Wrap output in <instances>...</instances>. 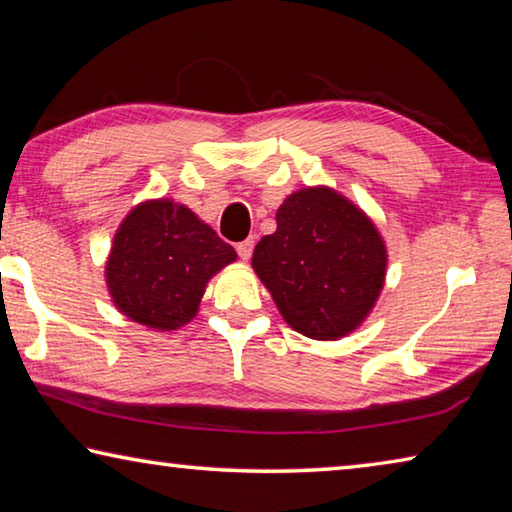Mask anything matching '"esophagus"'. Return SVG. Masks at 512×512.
<instances>
[{
  "label": "esophagus",
  "instance_id": "esophagus-1",
  "mask_svg": "<svg viewBox=\"0 0 512 512\" xmlns=\"http://www.w3.org/2000/svg\"><path fill=\"white\" fill-rule=\"evenodd\" d=\"M253 246H255V241H253V239L241 241V244L237 246V253H239V257H241V259H244V262H248L250 255H253Z\"/></svg>",
  "mask_w": 512,
  "mask_h": 512
}]
</instances>
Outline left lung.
Here are the masks:
<instances>
[{
	"label": "left lung",
	"instance_id": "left-lung-1",
	"mask_svg": "<svg viewBox=\"0 0 512 512\" xmlns=\"http://www.w3.org/2000/svg\"><path fill=\"white\" fill-rule=\"evenodd\" d=\"M275 221L255 246L253 271L282 318L316 341L354 332L386 282L388 250L375 221L327 185L289 194Z\"/></svg>",
	"mask_w": 512,
	"mask_h": 512
}]
</instances>
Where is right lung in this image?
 <instances>
[{"mask_svg": "<svg viewBox=\"0 0 512 512\" xmlns=\"http://www.w3.org/2000/svg\"><path fill=\"white\" fill-rule=\"evenodd\" d=\"M237 262L235 248L171 198H149L119 223L106 287L121 314L155 332L192 323L207 282Z\"/></svg>", "mask_w": 512, "mask_h": 512, "instance_id": "right-lung-1", "label": "right lung"}]
</instances>
